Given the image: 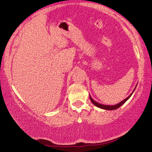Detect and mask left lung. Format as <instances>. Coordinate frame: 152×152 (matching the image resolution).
<instances>
[{
    "label": "left lung",
    "mask_w": 152,
    "mask_h": 152,
    "mask_svg": "<svg viewBox=\"0 0 152 152\" xmlns=\"http://www.w3.org/2000/svg\"><path fill=\"white\" fill-rule=\"evenodd\" d=\"M136 87H137V86H136ZM136 87H135V88H136ZM135 88H134V90H135ZM134 90L133 91V92L134 91ZM133 92H132V93L129 96L127 97L126 99H125L124 100H123V101H122V102H121L120 103H118V104H116V105H112V106H109V105H104V104H99L98 102H95V101H94V99H92L91 97V96H90V99H91V102L93 103V104H94V105H95L96 106H97V107L101 108V109H106V110H115V109H118V108H119L120 106H121L123 105V104H124V103L126 102V101L128 100V99L130 98L131 96H132V94H133Z\"/></svg>",
    "instance_id": "left-lung-1"
}]
</instances>
